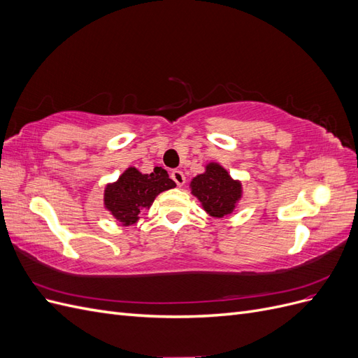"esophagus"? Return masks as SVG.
I'll return each mask as SVG.
<instances>
[{
	"mask_svg": "<svg viewBox=\"0 0 358 358\" xmlns=\"http://www.w3.org/2000/svg\"><path fill=\"white\" fill-rule=\"evenodd\" d=\"M171 179L176 182V185L178 187H183L185 185V175H183V173L180 171V170H173L171 171Z\"/></svg>",
	"mask_w": 358,
	"mask_h": 358,
	"instance_id": "obj_1",
	"label": "esophagus"
}]
</instances>
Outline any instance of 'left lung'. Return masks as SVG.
<instances>
[{"instance_id":"1","label":"left lung","mask_w":358,"mask_h":358,"mask_svg":"<svg viewBox=\"0 0 358 358\" xmlns=\"http://www.w3.org/2000/svg\"><path fill=\"white\" fill-rule=\"evenodd\" d=\"M189 188L203 210L212 218L231 215L243 197L242 182L233 179L227 169L215 161L208 162L204 171L192 178Z\"/></svg>"}]
</instances>
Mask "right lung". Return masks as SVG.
I'll list each match as a JSON object with an SVG mask.
<instances>
[{
    "label": "right lung",
    "mask_w": 358,
    "mask_h": 358,
    "mask_svg": "<svg viewBox=\"0 0 358 358\" xmlns=\"http://www.w3.org/2000/svg\"><path fill=\"white\" fill-rule=\"evenodd\" d=\"M175 187L176 183L162 167H155L152 173L128 167L115 182L106 185L104 209L124 227L133 225L138 221L140 212L149 209L157 196Z\"/></svg>",
    "instance_id": "right-lung-1"
}]
</instances>
